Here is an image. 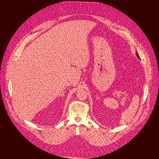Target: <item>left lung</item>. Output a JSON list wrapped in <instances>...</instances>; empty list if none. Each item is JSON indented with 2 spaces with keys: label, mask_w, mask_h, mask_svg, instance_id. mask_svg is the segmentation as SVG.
Returning <instances> with one entry per match:
<instances>
[{
  "label": "left lung",
  "mask_w": 159,
  "mask_h": 159,
  "mask_svg": "<svg viewBox=\"0 0 159 159\" xmlns=\"http://www.w3.org/2000/svg\"><path fill=\"white\" fill-rule=\"evenodd\" d=\"M136 56H137V57H138V58H139V59H140V57H139V55H138V52H136Z\"/></svg>",
  "instance_id": "obj_1"
}]
</instances>
